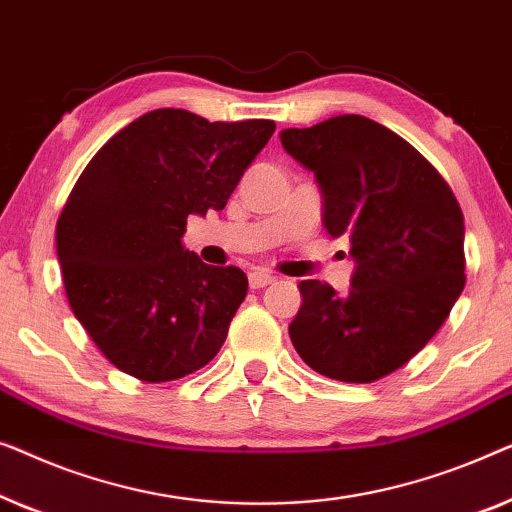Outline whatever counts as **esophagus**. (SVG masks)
<instances>
[{"instance_id": "obj_1", "label": "esophagus", "mask_w": 512, "mask_h": 512, "mask_svg": "<svg viewBox=\"0 0 512 512\" xmlns=\"http://www.w3.org/2000/svg\"><path fill=\"white\" fill-rule=\"evenodd\" d=\"M273 280H276V276H273L271 271H264V269H255V271L248 273V283H250V287H253V290L271 285Z\"/></svg>"}]
</instances>
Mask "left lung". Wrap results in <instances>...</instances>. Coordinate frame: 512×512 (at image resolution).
Listing matches in <instances>:
<instances>
[{
	"mask_svg": "<svg viewBox=\"0 0 512 512\" xmlns=\"http://www.w3.org/2000/svg\"><path fill=\"white\" fill-rule=\"evenodd\" d=\"M280 141L318 178L327 232L357 262L348 294L301 280L292 345L322 376L376 383L431 341L464 290L462 208L408 141L364 115L283 129Z\"/></svg>",
	"mask_w": 512,
	"mask_h": 512,
	"instance_id": "obj_1",
	"label": "left lung"
}]
</instances>
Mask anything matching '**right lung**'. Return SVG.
I'll return each instance as SVG.
<instances>
[{"mask_svg":"<svg viewBox=\"0 0 512 512\" xmlns=\"http://www.w3.org/2000/svg\"><path fill=\"white\" fill-rule=\"evenodd\" d=\"M273 129L157 109L78 176L57 218V259L71 311L115 369L167 383L218 355L248 278L204 264L181 239L187 215L225 208Z\"/></svg>","mask_w":512,"mask_h":512,"instance_id":"right-lung-1","label":"right lung"}]
</instances>
